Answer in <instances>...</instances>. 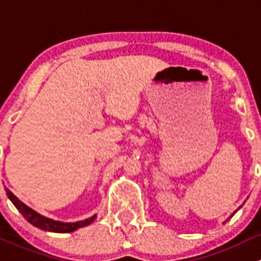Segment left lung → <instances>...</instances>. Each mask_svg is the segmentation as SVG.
Segmentation results:
<instances>
[{"mask_svg":"<svg viewBox=\"0 0 261 261\" xmlns=\"http://www.w3.org/2000/svg\"><path fill=\"white\" fill-rule=\"evenodd\" d=\"M240 207H241V206H240ZM240 207H239V208H240ZM239 208H238V210H239ZM238 210H236V211H238ZM236 211H235V212H233V214H232V215H231V216H230V217H232V216H233V215H235V214H236ZM230 217H229V219H230Z\"/></svg>","mask_w":261,"mask_h":261,"instance_id":"8db88e82","label":"left lung"}]
</instances>
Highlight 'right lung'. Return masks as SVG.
Instances as JSON below:
<instances>
[{
	"label": "right lung",
	"instance_id": "add662e5",
	"mask_svg": "<svg viewBox=\"0 0 261 261\" xmlns=\"http://www.w3.org/2000/svg\"><path fill=\"white\" fill-rule=\"evenodd\" d=\"M5 190H6L7 197H9L11 202L15 205V207L22 214V216L25 217L31 225H34V226L39 227V229L41 230L51 231V232H61V233L72 232V231L80 229V227H84V226H88V225H90L96 217V215H94V216L89 217V219L83 220V221H76V222L56 221V220L49 219V217L46 216H42V215H40L39 212L32 210V208L29 207L28 205H25L22 201L18 200V198L16 197V196L13 195L9 189H5Z\"/></svg>",
	"mask_w": 261,
	"mask_h": 261
}]
</instances>
